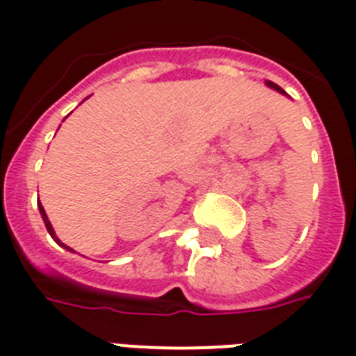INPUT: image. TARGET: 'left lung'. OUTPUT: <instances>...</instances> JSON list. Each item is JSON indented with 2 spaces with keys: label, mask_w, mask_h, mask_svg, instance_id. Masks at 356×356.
Returning <instances> with one entry per match:
<instances>
[{
  "label": "left lung",
  "mask_w": 356,
  "mask_h": 356,
  "mask_svg": "<svg viewBox=\"0 0 356 356\" xmlns=\"http://www.w3.org/2000/svg\"><path fill=\"white\" fill-rule=\"evenodd\" d=\"M266 84H268V86H272V88H275V90H277V92H281V94H285V90H283L281 86H277V84H275V83H272V81H268V83H266Z\"/></svg>",
  "instance_id": "1"
}]
</instances>
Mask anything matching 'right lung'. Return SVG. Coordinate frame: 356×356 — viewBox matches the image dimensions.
Listing matches in <instances>:
<instances>
[{
    "label": "right lung",
    "mask_w": 356,
    "mask_h": 356,
    "mask_svg": "<svg viewBox=\"0 0 356 356\" xmlns=\"http://www.w3.org/2000/svg\"><path fill=\"white\" fill-rule=\"evenodd\" d=\"M39 204V202H38ZM39 211H41V217H43V220H44V226H47V230H49V234H51L52 238H54V241H58V243H60V239L56 238V234H54V230H52V225H51V220H49V217H47V213H44V209H43V205L39 204ZM60 245H64V243H60ZM67 249H70V247H67Z\"/></svg>",
    "instance_id": "obj_1"
}]
</instances>
